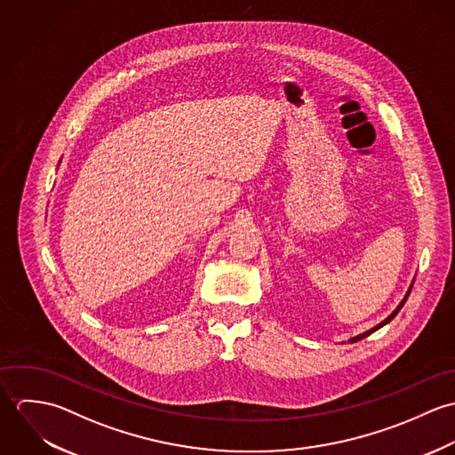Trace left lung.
Here are the masks:
<instances>
[{
    "label": "left lung",
    "instance_id": "8db88e82",
    "mask_svg": "<svg viewBox=\"0 0 455 455\" xmlns=\"http://www.w3.org/2000/svg\"><path fill=\"white\" fill-rule=\"evenodd\" d=\"M413 282H415V278H413ZM411 287H413V283H411V285H410V287H408V291H406V294H404V298H403V299H401V303H399V305H397V307H395V310H394V312H392V314H390V315H389V317H387V319H384V321H382V323H380V324H377V325H375V327H371V329H368V331H364V332H363V334H357V336H354V338H350V339H348V341H350V343H354V341H359V339H363V338H366V336H370V334H371V332H375V331H379V329H380V327H384V325L389 324L390 321H392V319H394V317H395V315H397V312H399V310H401V308H403V305H404V303H406V299H408V296H410V292H411Z\"/></svg>",
    "mask_w": 455,
    "mask_h": 455
}]
</instances>
